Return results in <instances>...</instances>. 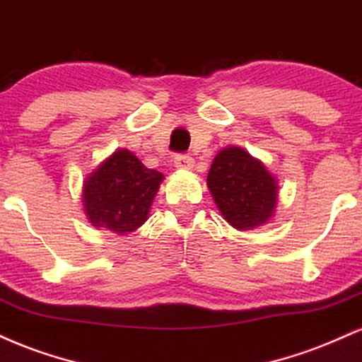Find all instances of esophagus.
<instances>
[{
	"instance_id": "esophagus-1",
	"label": "esophagus",
	"mask_w": 362,
	"mask_h": 362,
	"mask_svg": "<svg viewBox=\"0 0 362 362\" xmlns=\"http://www.w3.org/2000/svg\"><path fill=\"white\" fill-rule=\"evenodd\" d=\"M194 160L193 157L188 156V154H176L174 156V165H176L177 169H191L193 168Z\"/></svg>"
}]
</instances>
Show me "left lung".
<instances>
[{
	"mask_svg": "<svg viewBox=\"0 0 362 362\" xmlns=\"http://www.w3.org/2000/svg\"><path fill=\"white\" fill-rule=\"evenodd\" d=\"M206 185L223 218L239 230L256 228L273 215L278 189L274 177L244 148L220 151Z\"/></svg>",
	"mask_w": 362,
	"mask_h": 362,
	"instance_id": "obj_1",
	"label": "left lung"
}]
</instances>
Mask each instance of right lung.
<instances>
[{
	"label": "right lung",
	"instance_id": "1",
	"mask_svg": "<svg viewBox=\"0 0 362 362\" xmlns=\"http://www.w3.org/2000/svg\"><path fill=\"white\" fill-rule=\"evenodd\" d=\"M163 180V174L147 169L132 152L117 151L84 182L89 222L120 235L134 232L147 220Z\"/></svg>",
	"mask_w": 362,
	"mask_h": 362
}]
</instances>
